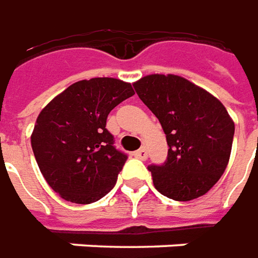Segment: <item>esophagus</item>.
Masks as SVG:
<instances>
[{
	"instance_id": "esophagus-1",
	"label": "esophagus",
	"mask_w": 258,
	"mask_h": 258,
	"mask_svg": "<svg viewBox=\"0 0 258 258\" xmlns=\"http://www.w3.org/2000/svg\"><path fill=\"white\" fill-rule=\"evenodd\" d=\"M133 155H135L136 158H139V160H146V158H147V151H146L144 147H142V149L136 150V151L133 153Z\"/></svg>"
}]
</instances>
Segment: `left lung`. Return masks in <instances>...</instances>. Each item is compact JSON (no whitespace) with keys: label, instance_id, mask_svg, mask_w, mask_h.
<instances>
[{"label":"left lung","instance_id":"8db88e82","mask_svg":"<svg viewBox=\"0 0 258 258\" xmlns=\"http://www.w3.org/2000/svg\"><path fill=\"white\" fill-rule=\"evenodd\" d=\"M133 87L167 135V160L149 165L155 189L176 202L206 195L231 155L235 125L225 107L176 75H149Z\"/></svg>","mask_w":258,"mask_h":258}]
</instances>
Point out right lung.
<instances>
[{
	"label": "right lung",
	"mask_w": 258,
	"mask_h": 258,
	"mask_svg": "<svg viewBox=\"0 0 258 258\" xmlns=\"http://www.w3.org/2000/svg\"><path fill=\"white\" fill-rule=\"evenodd\" d=\"M133 94L131 83L114 78L80 80L37 116L33 153L47 183L67 202L90 204L115 186L127 155L105 125L109 112Z\"/></svg>",
	"instance_id": "right-lung-1"
}]
</instances>
